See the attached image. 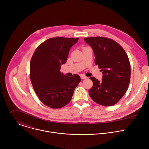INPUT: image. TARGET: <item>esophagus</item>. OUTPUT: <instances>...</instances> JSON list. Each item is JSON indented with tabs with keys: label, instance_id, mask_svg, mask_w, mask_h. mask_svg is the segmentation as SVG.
<instances>
[{
	"label": "esophagus",
	"instance_id": "esophagus-1",
	"mask_svg": "<svg viewBox=\"0 0 149 149\" xmlns=\"http://www.w3.org/2000/svg\"><path fill=\"white\" fill-rule=\"evenodd\" d=\"M80 77H81V78L82 79H86V78H87V77L85 76L84 75H82V74L80 75Z\"/></svg>",
	"mask_w": 149,
	"mask_h": 149
}]
</instances>
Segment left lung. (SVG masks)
<instances>
[{"instance_id":"8db88e82","label":"left lung","mask_w":149,"mask_h":149,"mask_svg":"<svg viewBox=\"0 0 149 149\" xmlns=\"http://www.w3.org/2000/svg\"><path fill=\"white\" fill-rule=\"evenodd\" d=\"M92 48L95 63L102 73V80L91 77L93 87L89 94L93 101L104 106L116 104L124 95L130 83V61L124 49L116 41L104 37L85 38Z\"/></svg>"}]
</instances>
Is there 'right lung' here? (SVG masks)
I'll use <instances>...</instances> for the list:
<instances>
[{
    "label": "right lung",
    "mask_w": 149,
    "mask_h": 149,
    "mask_svg": "<svg viewBox=\"0 0 149 149\" xmlns=\"http://www.w3.org/2000/svg\"><path fill=\"white\" fill-rule=\"evenodd\" d=\"M78 40V38H50L38 47L31 58L32 86L40 100L51 108L59 109L68 104L81 81L77 74L70 77L60 71L71 48Z\"/></svg>",
    "instance_id": "right-lung-1"
}]
</instances>
